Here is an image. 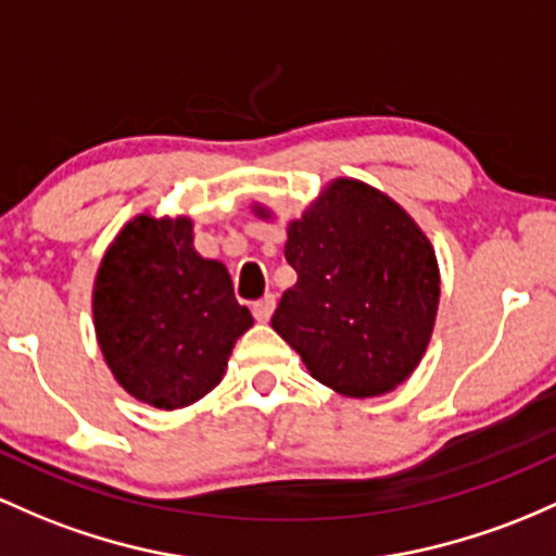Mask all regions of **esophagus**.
<instances>
[{
  "mask_svg": "<svg viewBox=\"0 0 556 556\" xmlns=\"http://www.w3.org/2000/svg\"><path fill=\"white\" fill-rule=\"evenodd\" d=\"M274 308H277V298L266 295V298H261V301L253 303V316L258 321H268V319H271Z\"/></svg>",
  "mask_w": 556,
  "mask_h": 556,
  "instance_id": "esophagus-1",
  "label": "esophagus"
}]
</instances>
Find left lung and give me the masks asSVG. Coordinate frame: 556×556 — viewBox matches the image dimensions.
I'll list each match as a JSON object with an SVG mask.
<instances>
[{
	"label": "left lung",
	"mask_w": 556,
	"mask_h": 556,
	"mask_svg": "<svg viewBox=\"0 0 556 556\" xmlns=\"http://www.w3.org/2000/svg\"><path fill=\"white\" fill-rule=\"evenodd\" d=\"M258 216L268 211L255 205ZM285 258L298 282L271 327L321 386L369 399L399 388L422 362L435 327V250L380 189L334 179L288 224Z\"/></svg>",
	"instance_id": "1"
}]
</instances>
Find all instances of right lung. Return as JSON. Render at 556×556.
Instances as JSON below:
<instances>
[{
	"label": "right lung",
	"instance_id": "add662e5",
	"mask_svg": "<svg viewBox=\"0 0 556 556\" xmlns=\"http://www.w3.org/2000/svg\"><path fill=\"white\" fill-rule=\"evenodd\" d=\"M91 311L118 386L166 412L211 393L237 338L253 327L227 266L194 250L187 216L131 218L105 250Z\"/></svg>",
	"mask_w": 556,
	"mask_h": 556
}]
</instances>
